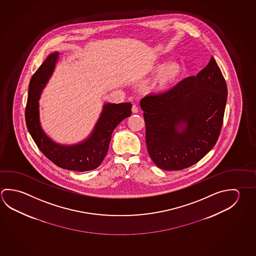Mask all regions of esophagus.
I'll return each instance as SVG.
<instances>
[{"mask_svg":"<svg viewBox=\"0 0 256 256\" xmlns=\"http://www.w3.org/2000/svg\"><path fill=\"white\" fill-rule=\"evenodd\" d=\"M132 112H133V113L138 112V106H136V104H133V106H132Z\"/></svg>","mask_w":256,"mask_h":256,"instance_id":"esophagus-1","label":"esophagus"}]
</instances>
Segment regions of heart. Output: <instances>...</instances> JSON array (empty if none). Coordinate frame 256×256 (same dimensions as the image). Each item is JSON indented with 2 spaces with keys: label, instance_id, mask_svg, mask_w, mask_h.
<instances>
[{
  "label": "heart",
  "instance_id": "1",
  "mask_svg": "<svg viewBox=\"0 0 256 256\" xmlns=\"http://www.w3.org/2000/svg\"><path fill=\"white\" fill-rule=\"evenodd\" d=\"M152 71L159 72L156 78V84L160 87L169 86L178 78L180 68L176 63H159L152 68Z\"/></svg>",
  "mask_w": 256,
  "mask_h": 256
}]
</instances>
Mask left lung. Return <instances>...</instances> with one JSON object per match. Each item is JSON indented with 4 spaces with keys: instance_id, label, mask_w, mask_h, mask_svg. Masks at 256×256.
I'll use <instances>...</instances> for the list:
<instances>
[{
    "instance_id": "left-lung-1",
    "label": "left lung",
    "mask_w": 256,
    "mask_h": 256,
    "mask_svg": "<svg viewBox=\"0 0 256 256\" xmlns=\"http://www.w3.org/2000/svg\"><path fill=\"white\" fill-rule=\"evenodd\" d=\"M226 99V84L212 56L196 76L141 100L148 152L157 167L182 170L205 156L220 136Z\"/></svg>"
}]
</instances>
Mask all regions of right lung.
Wrapping results in <instances>:
<instances>
[{
    "label": "right lung",
    "instance_id": "add662e5",
    "mask_svg": "<svg viewBox=\"0 0 256 256\" xmlns=\"http://www.w3.org/2000/svg\"><path fill=\"white\" fill-rule=\"evenodd\" d=\"M58 52L48 56L33 74L28 95L25 120L28 130L43 154L56 166L66 170L86 172L97 168L108 152L113 130L131 115L132 104H105L94 130L86 141L74 146H61L46 136L38 118V100L58 58ZM32 87H31V84Z\"/></svg>",
    "mask_w": 256,
    "mask_h": 256
}]
</instances>
